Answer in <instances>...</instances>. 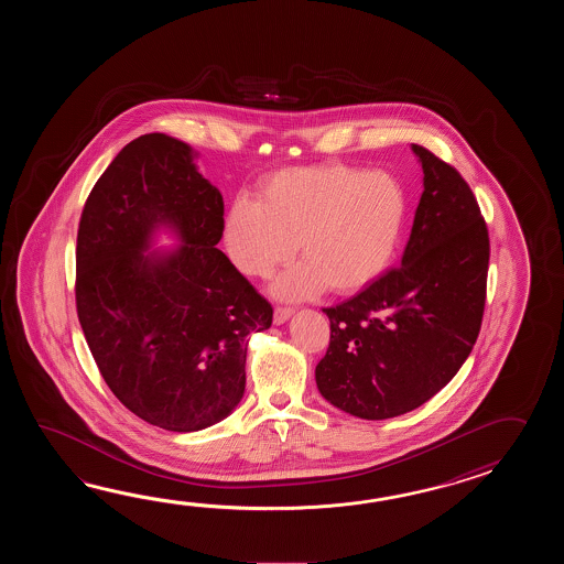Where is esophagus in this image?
<instances>
[{
	"mask_svg": "<svg viewBox=\"0 0 564 564\" xmlns=\"http://www.w3.org/2000/svg\"><path fill=\"white\" fill-rule=\"evenodd\" d=\"M292 314H294V308H282V306H278L276 311H274V324H284L292 318Z\"/></svg>",
	"mask_w": 564,
	"mask_h": 564,
	"instance_id": "esophagus-1",
	"label": "esophagus"
}]
</instances>
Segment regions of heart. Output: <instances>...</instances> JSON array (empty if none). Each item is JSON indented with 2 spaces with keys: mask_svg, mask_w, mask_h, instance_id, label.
I'll return each instance as SVG.
<instances>
[{
  "mask_svg": "<svg viewBox=\"0 0 564 564\" xmlns=\"http://www.w3.org/2000/svg\"><path fill=\"white\" fill-rule=\"evenodd\" d=\"M409 195L389 171L345 163L282 169L258 185V199L238 197L224 217V248L246 276L278 278V299L300 300L333 288L352 294L372 284L395 258L408 226Z\"/></svg>",
  "mask_w": 564,
  "mask_h": 564,
  "instance_id": "1",
  "label": "heart"
}]
</instances>
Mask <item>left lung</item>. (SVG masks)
Instances as JSON below:
<instances>
[{
	"label": "left lung",
	"mask_w": 564,
	"mask_h": 564,
	"mask_svg": "<svg viewBox=\"0 0 564 564\" xmlns=\"http://www.w3.org/2000/svg\"><path fill=\"white\" fill-rule=\"evenodd\" d=\"M401 268L357 296L324 308L330 345L316 365L321 395L360 420H389L430 401L476 345L490 238L468 183L425 147Z\"/></svg>",
	"instance_id": "obj_1"
}]
</instances>
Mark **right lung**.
I'll return each mask as SVG.
<instances>
[{
  "label": "right lung",
  "mask_w": 564,
  "mask_h": 564,
  "mask_svg": "<svg viewBox=\"0 0 564 564\" xmlns=\"http://www.w3.org/2000/svg\"><path fill=\"white\" fill-rule=\"evenodd\" d=\"M180 139L127 144L86 199L76 311L98 371L124 408L167 432L226 420L243 397L248 336L270 302L216 246L224 199ZM181 241L151 251L155 234Z\"/></svg>",
  "instance_id": "add662e5"
}]
</instances>
